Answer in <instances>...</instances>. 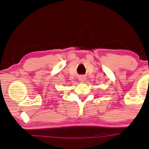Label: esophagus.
Wrapping results in <instances>:
<instances>
[{"label":"esophagus","instance_id":"obj_1","mask_svg":"<svg viewBox=\"0 0 149 149\" xmlns=\"http://www.w3.org/2000/svg\"><path fill=\"white\" fill-rule=\"evenodd\" d=\"M85 78H84V76H80L79 77V81H80V82H83L84 81H85Z\"/></svg>","mask_w":149,"mask_h":149}]
</instances>
